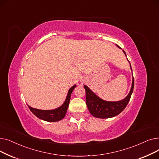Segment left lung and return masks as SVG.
<instances>
[{
    "label": "left lung",
    "mask_w": 159,
    "mask_h": 159,
    "mask_svg": "<svg viewBox=\"0 0 159 159\" xmlns=\"http://www.w3.org/2000/svg\"><path fill=\"white\" fill-rule=\"evenodd\" d=\"M117 47L121 49V48L119 46H117ZM122 51L125 55L126 56V52H125L124 50H122ZM131 70H132L131 67ZM84 88L86 90V105L90 113L97 118H111L120 114L128 105L130 100L131 94L133 93V88H134V78L133 77L132 85L129 93H128L126 98L119 101L111 102L104 101V100L101 99L97 95H95L93 91L86 85L84 86Z\"/></svg>",
    "instance_id": "obj_1"
}]
</instances>
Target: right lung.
I'll use <instances>...</instances> for the list:
<instances>
[{
  "label": "right lung",
  "instance_id": "add662e5",
  "mask_svg": "<svg viewBox=\"0 0 159 159\" xmlns=\"http://www.w3.org/2000/svg\"><path fill=\"white\" fill-rule=\"evenodd\" d=\"M75 87H76V85H74L69 89L64 102L62 106L56 108V109L51 110H42L36 109V108H33L28 105L29 109L39 119L43 120L48 122L59 121L64 117L66 114V111L68 110L70 104L71 94Z\"/></svg>",
  "mask_w": 159,
  "mask_h": 159
}]
</instances>
